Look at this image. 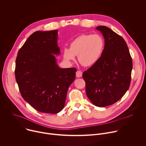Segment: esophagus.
Listing matches in <instances>:
<instances>
[{
    "mask_svg": "<svg viewBox=\"0 0 146 146\" xmlns=\"http://www.w3.org/2000/svg\"><path fill=\"white\" fill-rule=\"evenodd\" d=\"M82 73L80 70H77L76 72V77H78V78L81 77H82Z\"/></svg>",
    "mask_w": 146,
    "mask_h": 146,
    "instance_id": "1",
    "label": "esophagus"
}]
</instances>
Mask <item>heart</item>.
<instances>
[{"mask_svg":"<svg viewBox=\"0 0 146 146\" xmlns=\"http://www.w3.org/2000/svg\"><path fill=\"white\" fill-rule=\"evenodd\" d=\"M104 40L98 34L82 35L74 38L70 48L63 50L64 59L71 63L78 55L80 63L84 66H91L99 59L104 48Z\"/></svg>","mask_w":146,"mask_h":146,"instance_id":"1","label":"heart"}]
</instances>
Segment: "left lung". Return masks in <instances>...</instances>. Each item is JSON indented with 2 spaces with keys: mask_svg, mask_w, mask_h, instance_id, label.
I'll return each mask as SVG.
<instances>
[{
  "mask_svg": "<svg viewBox=\"0 0 146 146\" xmlns=\"http://www.w3.org/2000/svg\"><path fill=\"white\" fill-rule=\"evenodd\" d=\"M105 47L96 64L82 74L86 94L96 106L103 108L118 101L129 88L132 60L124 39L105 26H99Z\"/></svg>",
  "mask_w": 146,
  "mask_h": 146,
  "instance_id": "left-lung-1",
  "label": "left lung"
}]
</instances>
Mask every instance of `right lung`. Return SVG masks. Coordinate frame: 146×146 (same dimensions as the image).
<instances>
[{
  "label": "right lung",
  "mask_w": 146,
  "mask_h": 146,
  "mask_svg": "<svg viewBox=\"0 0 146 146\" xmlns=\"http://www.w3.org/2000/svg\"><path fill=\"white\" fill-rule=\"evenodd\" d=\"M58 30L36 31L18 51L15 76L24 99L37 111L56 114L64 109L76 69L60 68Z\"/></svg>",
  "instance_id": "add662e5"
}]
</instances>
